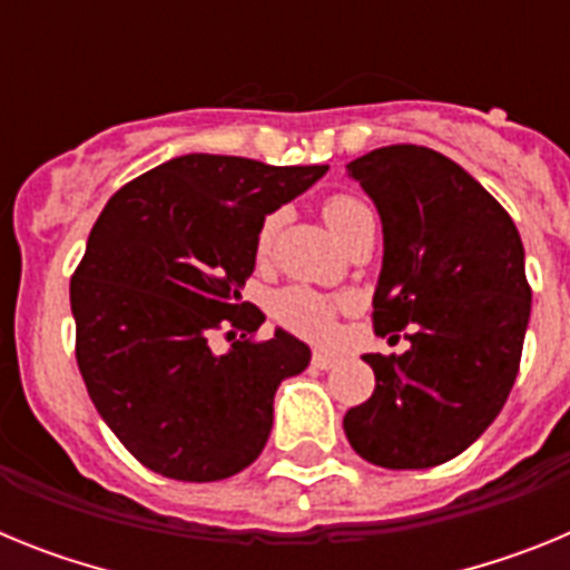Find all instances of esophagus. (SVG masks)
Instances as JSON below:
<instances>
[{"instance_id":"34e87169","label":"esophagus","mask_w":570,"mask_h":570,"mask_svg":"<svg viewBox=\"0 0 570 570\" xmlns=\"http://www.w3.org/2000/svg\"><path fill=\"white\" fill-rule=\"evenodd\" d=\"M336 362H340V356L328 354V351H314V356H311V365L320 367V371H328V367H334Z\"/></svg>"}]
</instances>
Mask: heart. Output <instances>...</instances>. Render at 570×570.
Segmentation results:
<instances>
[{
  "mask_svg": "<svg viewBox=\"0 0 570 570\" xmlns=\"http://www.w3.org/2000/svg\"><path fill=\"white\" fill-rule=\"evenodd\" d=\"M325 223L331 225L336 236L342 242H347L367 219H374L371 208H367L362 199L347 194H334L325 199ZM282 225V214L265 216L262 223L259 236H256V248L259 254H268L271 245H274V236ZM342 308L340 299H331V296H322L311 288H285L276 294L274 299V316L279 325H285L288 331L299 336H308V340H328L334 334V320L336 311Z\"/></svg>",
  "mask_w": 570,
  "mask_h": 570,
  "instance_id": "1",
  "label": "heart"
}]
</instances>
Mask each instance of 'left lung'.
Wrapping results in <instances>:
<instances>
[{"label":"left lung","instance_id":"left-lung-1","mask_svg":"<svg viewBox=\"0 0 570 570\" xmlns=\"http://www.w3.org/2000/svg\"><path fill=\"white\" fill-rule=\"evenodd\" d=\"M347 174L385 236L374 331L411 328V347L362 356L376 387L342 428L380 468L442 465L497 420L520 371L531 316L520 230L471 174L422 145L376 148Z\"/></svg>","mask_w":570,"mask_h":570}]
</instances>
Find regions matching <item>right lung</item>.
I'll return each instance as SVG.
<instances>
[{
    "mask_svg": "<svg viewBox=\"0 0 570 570\" xmlns=\"http://www.w3.org/2000/svg\"><path fill=\"white\" fill-rule=\"evenodd\" d=\"M328 165L188 154L116 190L70 276L77 365L99 416L136 460L179 482L248 468L268 442L274 394L311 351L242 302L265 216ZM225 330L232 347L209 340Z\"/></svg>",
    "mask_w": 570,
    "mask_h": 570,
    "instance_id": "obj_1",
    "label": "right lung"
}]
</instances>
